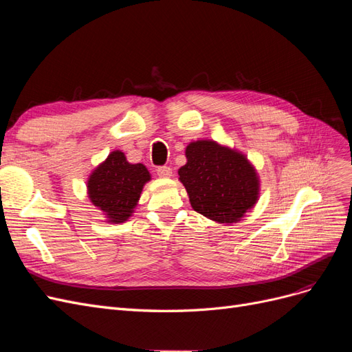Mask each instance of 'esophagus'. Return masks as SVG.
Masks as SVG:
<instances>
[{
    "label": "esophagus",
    "mask_w": 352,
    "mask_h": 352,
    "mask_svg": "<svg viewBox=\"0 0 352 352\" xmlns=\"http://www.w3.org/2000/svg\"><path fill=\"white\" fill-rule=\"evenodd\" d=\"M155 172L160 177H170V176H172V168H170L168 166H158L155 168Z\"/></svg>",
    "instance_id": "1"
}]
</instances>
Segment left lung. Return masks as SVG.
I'll list each match as a JSON object with an SVG mask.
<instances>
[{"label": "left lung", "instance_id": "1", "mask_svg": "<svg viewBox=\"0 0 352 352\" xmlns=\"http://www.w3.org/2000/svg\"><path fill=\"white\" fill-rule=\"evenodd\" d=\"M186 158L179 179L199 214L235 223L255 204L258 180L243 155L212 141H197L188 145Z\"/></svg>", "mask_w": 352, "mask_h": 352}]
</instances>
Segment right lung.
<instances>
[{"label": "right lung", "instance_id": "add662e5", "mask_svg": "<svg viewBox=\"0 0 352 352\" xmlns=\"http://www.w3.org/2000/svg\"><path fill=\"white\" fill-rule=\"evenodd\" d=\"M144 164H131L120 151H114L88 180L89 198L110 221L122 223L132 214L142 186L150 180Z\"/></svg>", "mask_w": 352, "mask_h": 352}]
</instances>
